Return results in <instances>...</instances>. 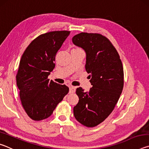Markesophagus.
<instances>
[{
	"label": "esophagus",
	"instance_id": "obj_1",
	"mask_svg": "<svg viewBox=\"0 0 149 149\" xmlns=\"http://www.w3.org/2000/svg\"><path fill=\"white\" fill-rule=\"evenodd\" d=\"M70 93H73L75 91V87L74 86H70Z\"/></svg>",
	"mask_w": 149,
	"mask_h": 149
}]
</instances>
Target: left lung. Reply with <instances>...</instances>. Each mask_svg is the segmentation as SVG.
I'll return each instance as SVG.
<instances>
[{
	"label": "left lung",
	"instance_id": "obj_1",
	"mask_svg": "<svg viewBox=\"0 0 149 149\" xmlns=\"http://www.w3.org/2000/svg\"><path fill=\"white\" fill-rule=\"evenodd\" d=\"M72 42L85 52V70L93 85L87 92L77 88L79 102L74 107V115L80 123L93 127L111 114L119 100L123 87L122 63L117 50L102 35L81 33Z\"/></svg>",
	"mask_w": 149,
	"mask_h": 149
}]
</instances>
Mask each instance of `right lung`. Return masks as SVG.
Listing matches in <instances>:
<instances>
[{
  "label": "right lung",
  "instance_id": "obj_1",
  "mask_svg": "<svg viewBox=\"0 0 149 149\" xmlns=\"http://www.w3.org/2000/svg\"><path fill=\"white\" fill-rule=\"evenodd\" d=\"M70 31H52L39 35L26 48L16 75L22 104L28 116L39 121L49 118L69 91L65 85L49 81L55 56Z\"/></svg>",
  "mask_w": 149,
  "mask_h": 149
}]
</instances>
